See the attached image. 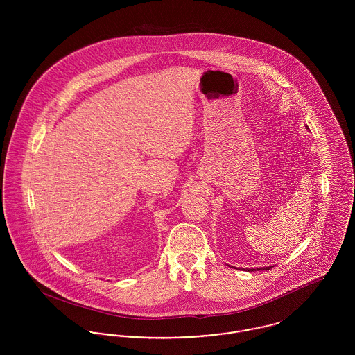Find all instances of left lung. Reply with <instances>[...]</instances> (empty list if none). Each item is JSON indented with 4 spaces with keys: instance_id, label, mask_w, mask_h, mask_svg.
Instances as JSON below:
<instances>
[{
    "instance_id": "8db88e82",
    "label": "left lung",
    "mask_w": 355,
    "mask_h": 355,
    "mask_svg": "<svg viewBox=\"0 0 355 355\" xmlns=\"http://www.w3.org/2000/svg\"><path fill=\"white\" fill-rule=\"evenodd\" d=\"M272 268H273V266H268V268H258V269H257V270H270V269H272ZM250 270H251V272H252V270H255V269H250Z\"/></svg>"
}]
</instances>
